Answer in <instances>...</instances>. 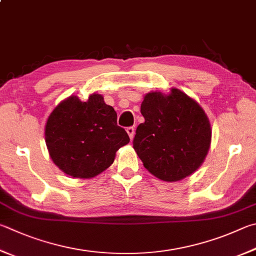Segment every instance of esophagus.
I'll return each mask as SVG.
<instances>
[{"label": "esophagus", "mask_w": 256, "mask_h": 256, "mask_svg": "<svg viewBox=\"0 0 256 256\" xmlns=\"http://www.w3.org/2000/svg\"><path fill=\"white\" fill-rule=\"evenodd\" d=\"M126 132H128V134L130 138H131V140H133L134 133H136V130H134V128H126Z\"/></svg>", "instance_id": "obj_1"}]
</instances>
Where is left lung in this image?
<instances>
[{
    "label": "left lung",
    "mask_w": 256,
    "mask_h": 256,
    "mask_svg": "<svg viewBox=\"0 0 256 256\" xmlns=\"http://www.w3.org/2000/svg\"><path fill=\"white\" fill-rule=\"evenodd\" d=\"M144 123L136 128L133 148L144 168L158 179L174 182L192 176L205 161L212 128L196 100L178 88L143 97Z\"/></svg>",
    "instance_id": "obj_1"
}]
</instances>
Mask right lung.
<instances>
[{"instance_id":"obj_1","label":"right lung","mask_w":256,"mask_h":256,"mask_svg":"<svg viewBox=\"0 0 256 256\" xmlns=\"http://www.w3.org/2000/svg\"><path fill=\"white\" fill-rule=\"evenodd\" d=\"M49 156L72 178L90 179L113 164L116 151L130 142L118 114L100 94L86 102L72 95L56 106L44 126Z\"/></svg>"}]
</instances>
